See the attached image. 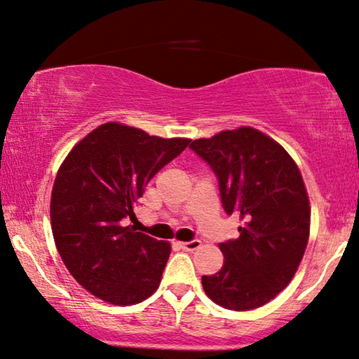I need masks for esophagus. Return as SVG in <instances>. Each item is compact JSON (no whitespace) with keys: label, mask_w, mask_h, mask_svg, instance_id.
<instances>
[{"label":"esophagus","mask_w":359,"mask_h":359,"mask_svg":"<svg viewBox=\"0 0 359 359\" xmlns=\"http://www.w3.org/2000/svg\"><path fill=\"white\" fill-rule=\"evenodd\" d=\"M180 246L184 251H196V250L201 248L202 242H198V240H192V242H180Z\"/></svg>","instance_id":"34e87169"}]
</instances>
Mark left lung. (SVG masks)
Here are the masks:
<instances>
[{
  "mask_svg": "<svg viewBox=\"0 0 359 359\" xmlns=\"http://www.w3.org/2000/svg\"><path fill=\"white\" fill-rule=\"evenodd\" d=\"M191 148L219 180L222 207L237 213L240 237L219 243L224 264L202 277L215 304L243 312L277 297L294 277L310 235V202L287 151L252 127L198 138Z\"/></svg>",
  "mask_w": 359,
  "mask_h": 359,
  "instance_id": "left-lung-1",
  "label": "left lung"
}]
</instances>
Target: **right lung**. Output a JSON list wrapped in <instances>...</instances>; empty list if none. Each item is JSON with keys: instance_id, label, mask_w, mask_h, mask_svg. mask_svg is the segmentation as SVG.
Masks as SVG:
<instances>
[{"instance_id": "1", "label": "right lung", "mask_w": 359, "mask_h": 359, "mask_svg": "<svg viewBox=\"0 0 359 359\" xmlns=\"http://www.w3.org/2000/svg\"><path fill=\"white\" fill-rule=\"evenodd\" d=\"M189 143L107 122L65 157L50 196L52 235L69 273L90 294L135 305L156 292L172 246L135 232L124 218H135L144 186Z\"/></svg>"}]
</instances>
